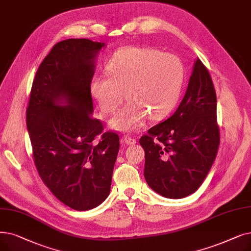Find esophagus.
<instances>
[{
	"label": "esophagus",
	"instance_id": "34e87169",
	"mask_svg": "<svg viewBox=\"0 0 251 251\" xmlns=\"http://www.w3.org/2000/svg\"><path fill=\"white\" fill-rule=\"evenodd\" d=\"M123 143H125L127 146H131V145H135L136 144V139L133 137L130 136H124L123 137Z\"/></svg>",
	"mask_w": 251,
	"mask_h": 251
}]
</instances>
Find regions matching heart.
Here are the masks:
<instances>
[{
  "mask_svg": "<svg viewBox=\"0 0 251 251\" xmlns=\"http://www.w3.org/2000/svg\"><path fill=\"white\" fill-rule=\"evenodd\" d=\"M105 69L108 75H94L89 91L104 114L116 111L125 91L127 103L108 121L117 131H136L148 117L164 119L178 101L184 70L173 54L127 46L113 54Z\"/></svg>",
  "mask_w": 251,
  "mask_h": 251,
  "instance_id": "obj_1",
  "label": "heart"
}]
</instances>
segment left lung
<instances>
[{"label": "left lung", "instance_id": "left-lung-1", "mask_svg": "<svg viewBox=\"0 0 251 251\" xmlns=\"http://www.w3.org/2000/svg\"><path fill=\"white\" fill-rule=\"evenodd\" d=\"M146 154L149 187L170 199L195 193L215 160L220 145L216 94L210 75L200 59L177 110L139 139Z\"/></svg>", "mask_w": 251, "mask_h": 251}]
</instances>
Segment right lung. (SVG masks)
<instances>
[{
  "label": "right lung",
  "instance_id": "add662e5",
  "mask_svg": "<svg viewBox=\"0 0 251 251\" xmlns=\"http://www.w3.org/2000/svg\"><path fill=\"white\" fill-rule=\"evenodd\" d=\"M105 46L87 39L57 43L37 71L26 110L42 180L59 201L79 211L106 199L120 149L118 134L111 131L94 141L103 128L92 117L89 84Z\"/></svg>",
  "mask_w": 251,
  "mask_h": 251
}]
</instances>
